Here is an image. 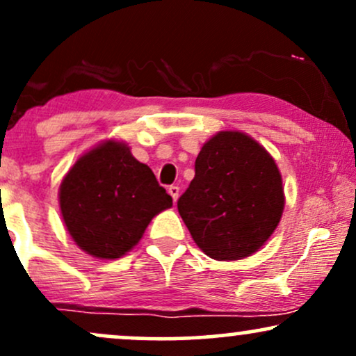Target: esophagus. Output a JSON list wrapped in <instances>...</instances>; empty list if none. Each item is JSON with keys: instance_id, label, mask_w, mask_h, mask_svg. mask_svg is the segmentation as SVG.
<instances>
[{"instance_id": "esophagus-1", "label": "esophagus", "mask_w": 356, "mask_h": 356, "mask_svg": "<svg viewBox=\"0 0 356 356\" xmlns=\"http://www.w3.org/2000/svg\"><path fill=\"white\" fill-rule=\"evenodd\" d=\"M167 192H169L170 197H172L174 202H175V201H177V199H179V192H181V189H179L177 186H170L169 189H167Z\"/></svg>"}]
</instances>
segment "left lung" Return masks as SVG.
Wrapping results in <instances>:
<instances>
[{
    "label": "left lung",
    "instance_id": "8db88e82",
    "mask_svg": "<svg viewBox=\"0 0 356 356\" xmlns=\"http://www.w3.org/2000/svg\"><path fill=\"white\" fill-rule=\"evenodd\" d=\"M177 209L204 254L243 259L254 254L280 224L283 179L275 159L254 138L224 130L202 145Z\"/></svg>",
    "mask_w": 356,
    "mask_h": 356
}]
</instances>
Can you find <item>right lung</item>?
<instances>
[{
    "label": "right lung",
    "instance_id": "right-lung-1",
    "mask_svg": "<svg viewBox=\"0 0 356 356\" xmlns=\"http://www.w3.org/2000/svg\"><path fill=\"white\" fill-rule=\"evenodd\" d=\"M58 199L68 234L99 259L124 256L137 246L150 220L172 207V197L150 167L138 162L125 142L113 138L73 164L61 181Z\"/></svg>",
    "mask_w": 356,
    "mask_h": 356
}]
</instances>
